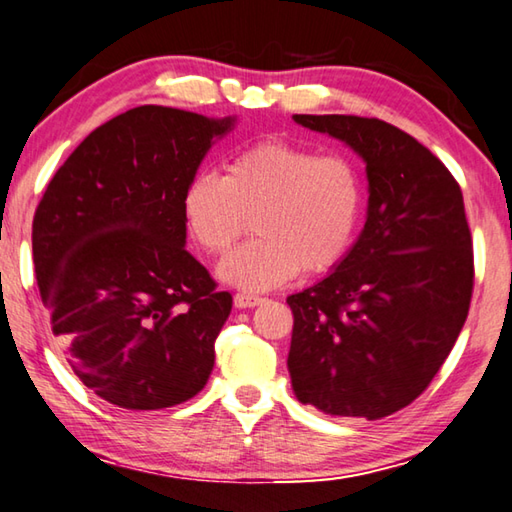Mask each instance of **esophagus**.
I'll use <instances>...</instances> for the list:
<instances>
[{
  "instance_id": "obj_1",
  "label": "esophagus",
  "mask_w": 512,
  "mask_h": 512,
  "mask_svg": "<svg viewBox=\"0 0 512 512\" xmlns=\"http://www.w3.org/2000/svg\"><path fill=\"white\" fill-rule=\"evenodd\" d=\"M259 302H262V297H257V295H248V293H237L235 295L237 309H253V306H257Z\"/></svg>"
}]
</instances>
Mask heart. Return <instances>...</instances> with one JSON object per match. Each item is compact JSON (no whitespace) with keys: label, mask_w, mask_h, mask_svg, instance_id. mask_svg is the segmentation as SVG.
Here are the masks:
<instances>
[{"label":"heart","mask_w":512,"mask_h":512,"mask_svg":"<svg viewBox=\"0 0 512 512\" xmlns=\"http://www.w3.org/2000/svg\"><path fill=\"white\" fill-rule=\"evenodd\" d=\"M183 217L208 255H224L255 217L257 239L219 264L244 291H268L304 273H327L347 257L362 210V183L347 156L268 138L230 156L224 176L194 174Z\"/></svg>","instance_id":"1"}]
</instances>
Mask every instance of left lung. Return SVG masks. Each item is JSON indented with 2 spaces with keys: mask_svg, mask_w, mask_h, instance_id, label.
Wrapping results in <instances>:
<instances>
[{
  "mask_svg": "<svg viewBox=\"0 0 512 512\" xmlns=\"http://www.w3.org/2000/svg\"><path fill=\"white\" fill-rule=\"evenodd\" d=\"M367 165V221L322 282L288 295V374L297 401L376 421L425 392L468 318L475 262L448 167L378 118L295 114Z\"/></svg>",
  "mask_w": 512,
  "mask_h": 512,
  "instance_id": "1",
  "label": "left lung"
}]
</instances>
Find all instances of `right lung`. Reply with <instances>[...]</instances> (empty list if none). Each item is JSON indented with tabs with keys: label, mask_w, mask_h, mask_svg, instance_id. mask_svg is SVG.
I'll use <instances>...</instances> for the list:
<instances>
[{
	"label": "right lung",
	"mask_w": 512,
	"mask_h": 512,
	"mask_svg": "<svg viewBox=\"0 0 512 512\" xmlns=\"http://www.w3.org/2000/svg\"><path fill=\"white\" fill-rule=\"evenodd\" d=\"M232 125L129 109L73 150L35 210L33 264L53 336L102 401L163 410L208 383L232 295L185 250L181 203Z\"/></svg>",
	"instance_id": "obj_1"
}]
</instances>
